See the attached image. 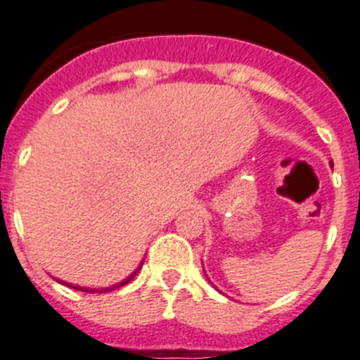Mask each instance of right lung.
I'll use <instances>...</instances> for the list:
<instances>
[{"instance_id": "add662e5", "label": "right lung", "mask_w": 360, "mask_h": 360, "mask_svg": "<svg viewBox=\"0 0 360 360\" xmlns=\"http://www.w3.org/2000/svg\"><path fill=\"white\" fill-rule=\"evenodd\" d=\"M138 271H140V269H136L134 273H132L131 276L127 278V280H124V281H122V283H118V285H112V287H109V289H103V290H115V289H120V287H124V285H127L129 281H131L132 278H134L136 274H138ZM73 289H77V290H84V292H95V289H82V287H73Z\"/></svg>"}]
</instances>
